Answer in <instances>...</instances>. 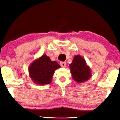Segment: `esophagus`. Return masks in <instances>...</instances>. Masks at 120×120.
Instances as JSON below:
<instances>
[{"label": "esophagus", "mask_w": 120, "mask_h": 120, "mask_svg": "<svg viewBox=\"0 0 120 120\" xmlns=\"http://www.w3.org/2000/svg\"><path fill=\"white\" fill-rule=\"evenodd\" d=\"M60 66H62V67H65L66 66V63L64 62H60Z\"/></svg>", "instance_id": "esophagus-1"}]
</instances>
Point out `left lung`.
Segmentation results:
<instances>
[{
	"label": "left lung",
	"mask_w": 120,
	"mask_h": 120,
	"mask_svg": "<svg viewBox=\"0 0 120 120\" xmlns=\"http://www.w3.org/2000/svg\"><path fill=\"white\" fill-rule=\"evenodd\" d=\"M69 66L72 77L77 82L81 83L87 81L91 76L90 68L87 66L86 60L79 55L74 57Z\"/></svg>",
	"instance_id": "left-lung-1"
}]
</instances>
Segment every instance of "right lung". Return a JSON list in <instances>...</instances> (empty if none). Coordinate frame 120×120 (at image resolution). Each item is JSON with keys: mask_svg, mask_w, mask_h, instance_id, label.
Wrapping results in <instances>:
<instances>
[{"mask_svg": "<svg viewBox=\"0 0 120 120\" xmlns=\"http://www.w3.org/2000/svg\"><path fill=\"white\" fill-rule=\"evenodd\" d=\"M60 67L56 61L44 54L35 60L29 68L30 78L35 83L44 85L51 83L54 71Z\"/></svg>", "mask_w": 120, "mask_h": 120, "instance_id": "obj_1", "label": "right lung"}]
</instances>
